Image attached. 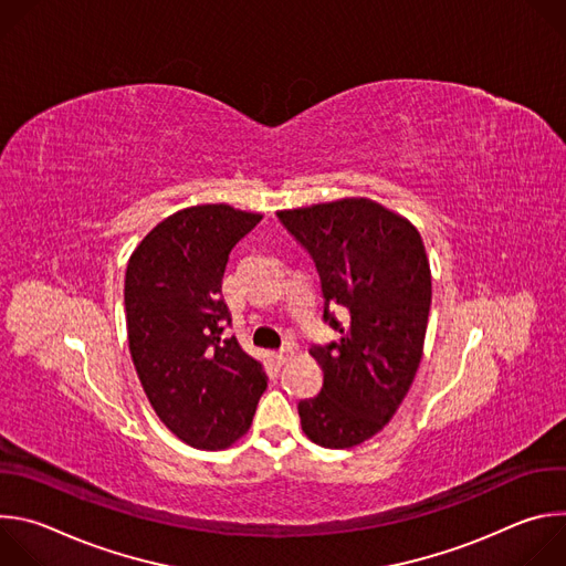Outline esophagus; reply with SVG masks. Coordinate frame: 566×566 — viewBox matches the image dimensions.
Returning a JSON list of instances; mask_svg holds the SVG:
<instances>
[{"mask_svg":"<svg viewBox=\"0 0 566 566\" xmlns=\"http://www.w3.org/2000/svg\"><path fill=\"white\" fill-rule=\"evenodd\" d=\"M291 356H293V349H291V347H282V349L275 354V360H277V365H284Z\"/></svg>","mask_w":566,"mask_h":566,"instance_id":"esophagus-1","label":"esophagus"}]
</instances>
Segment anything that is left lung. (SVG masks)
<instances>
[{"label":"left lung","mask_w":566,"mask_h":566,"mask_svg":"<svg viewBox=\"0 0 566 566\" xmlns=\"http://www.w3.org/2000/svg\"><path fill=\"white\" fill-rule=\"evenodd\" d=\"M311 255L336 343L313 345L319 394L297 402L304 434L322 448H354L380 432L406 398L423 354L432 302L419 230L371 199L277 212ZM329 305L348 315L338 321Z\"/></svg>","instance_id":"left-lung-1"}]
</instances>
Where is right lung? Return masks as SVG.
I'll use <instances>...</instances> for the list:
<instances>
[{
    "label": "right lung",
    "mask_w": 566,
    "mask_h": 566,
    "mask_svg": "<svg viewBox=\"0 0 566 566\" xmlns=\"http://www.w3.org/2000/svg\"><path fill=\"white\" fill-rule=\"evenodd\" d=\"M262 214L226 203L192 206L151 228L129 258V354L158 419L199 450L244 437L266 389L262 363L223 336L228 255Z\"/></svg>",
    "instance_id": "1"
}]
</instances>
